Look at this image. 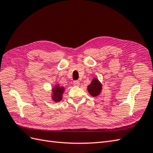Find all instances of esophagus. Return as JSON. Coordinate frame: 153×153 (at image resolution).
I'll use <instances>...</instances> for the list:
<instances>
[{
	"instance_id": "obj_1",
	"label": "esophagus",
	"mask_w": 153,
	"mask_h": 153,
	"mask_svg": "<svg viewBox=\"0 0 153 153\" xmlns=\"http://www.w3.org/2000/svg\"><path fill=\"white\" fill-rule=\"evenodd\" d=\"M73 83H74V85H75V86H79V84H80L79 81H77V80L74 81Z\"/></svg>"
}]
</instances>
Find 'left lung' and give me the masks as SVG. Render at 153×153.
<instances>
[{"label": "left lung", "mask_w": 153, "mask_h": 153, "mask_svg": "<svg viewBox=\"0 0 153 153\" xmlns=\"http://www.w3.org/2000/svg\"><path fill=\"white\" fill-rule=\"evenodd\" d=\"M101 89H102V85L96 78H94L91 83L87 87L89 94L93 97L98 96L101 93Z\"/></svg>", "instance_id": "8db88e82"}]
</instances>
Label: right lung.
I'll return each instance as SVG.
<instances>
[{
    "label": "right lung",
    "mask_w": 153,
    "mask_h": 153,
    "mask_svg": "<svg viewBox=\"0 0 153 153\" xmlns=\"http://www.w3.org/2000/svg\"><path fill=\"white\" fill-rule=\"evenodd\" d=\"M65 91V88L63 87H60L59 84L56 85L52 89V100L55 102H58L62 100V94Z\"/></svg>",
    "instance_id": "obj_1"
}]
</instances>
